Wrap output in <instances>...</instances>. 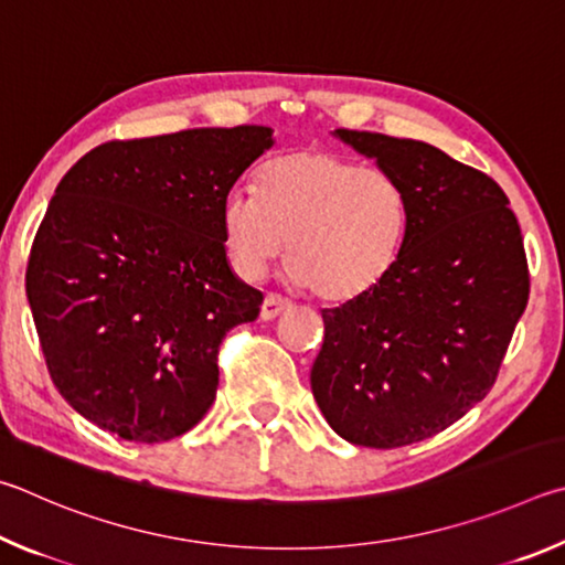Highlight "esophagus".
I'll return each instance as SVG.
<instances>
[{
  "instance_id": "obj_1",
  "label": "esophagus",
  "mask_w": 565,
  "mask_h": 565,
  "mask_svg": "<svg viewBox=\"0 0 565 565\" xmlns=\"http://www.w3.org/2000/svg\"><path fill=\"white\" fill-rule=\"evenodd\" d=\"M292 308V302L290 300H285V298H280V295H265V300H263V308H260V318L263 320H275V318H280L282 312H288Z\"/></svg>"
}]
</instances>
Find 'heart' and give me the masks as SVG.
I'll list each match as a JSON object with an SVG mask.
<instances>
[{
	"label": "heart",
	"instance_id": "b5f03b06",
	"mask_svg": "<svg viewBox=\"0 0 565 565\" xmlns=\"http://www.w3.org/2000/svg\"><path fill=\"white\" fill-rule=\"evenodd\" d=\"M407 225L397 178L322 148L273 158L260 191L237 185L223 201L225 250L237 275L257 280L288 247L290 280L334 305L367 298L387 280Z\"/></svg>",
	"mask_w": 565,
	"mask_h": 565
}]
</instances>
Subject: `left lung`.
Listing matches in <instances>:
<instances>
[{
    "instance_id": "1",
    "label": "left lung",
    "mask_w": 565,
    "mask_h": 565,
    "mask_svg": "<svg viewBox=\"0 0 565 565\" xmlns=\"http://www.w3.org/2000/svg\"><path fill=\"white\" fill-rule=\"evenodd\" d=\"M407 193L394 270L358 302L322 310L315 402L358 447L394 449L451 427L497 382L529 302V265L509 198L477 168L414 138L332 131Z\"/></svg>"
}]
</instances>
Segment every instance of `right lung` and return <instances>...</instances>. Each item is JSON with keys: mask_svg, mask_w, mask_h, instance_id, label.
Here are the masks:
<instances>
[{"mask_svg": "<svg viewBox=\"0 0 565 565\" xmlns=\"http://www.w3.org/2000/svg\"><path fill=\"white\" fill-rule=\"evenodd\" d=\"M273 128H191L96 146L39 225L26 298L56 390L128 441L193 429L217 390V348L263 292L225 255L223 201Z\"/></svg>", "mask_w": 565, "mask_h": 565, "instance_id": "obj_1", "label": "right lung"}]
</instances>
